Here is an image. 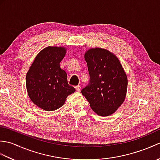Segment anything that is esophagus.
<instances>
[{"label": "esophagus", "mask_w": 160, "mask_h": 160, "mask_svg": "<svg viewBox=\"0 0 160 160\" xmlns=\"http://www.w3.org/2000/svg\"><path fill=\"white\" fill-rule=\"evenodd\" d=\"M75 89H76V91H81V87L80 86H76V87H75Z\"/></svg>", "instance_id": "34e87169"}]
</instances>
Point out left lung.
Here are the masks:
<instances>
[{
  "label": "left lung",
  "mask_w": 160,
  "mask_h": 160,
  "mask_svg": "<svg viewBox=\"0 0 160 160\" xmlns=\"http://www.w3.org/2000/svg\"><path fill=\"white\" fill-rule=\"evenodd\" d=\"M84 59L90 76L89 83L81 92L93 111L108 116L123 103L128 80L120 60L109 51L92 48L86 52Z\"/></svg>",
  "instance_id": "1"
}]
</instances>
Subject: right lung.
<instances>
[{"mask_svg": "<svg viewBox=\"0 0 160 160\" xmlns=\"http://www.w3.org/2000/svg\"><path fill=\"white\" fill-rule=\"evenodd\" d=\"M67 50L62 47H47L35 58L26 76L28 96L36 106L50 111L58 109L76 89L69 85L67 73L60 63Z\"/></svg>", "mask_w": 160, "mask_h": 160, "instance_id": "add662e5", "label": "right lung"}]
</instances>
